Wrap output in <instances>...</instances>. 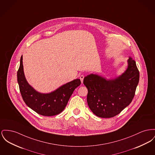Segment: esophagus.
I'll list each match as a JSON object with an SVG mask.
<instances>
[{
    "label": "esophagus",
    "instance_id": "1",
    "mask_svg": "<svg viewBox=\"0 0 155 155\" xmlns=\"http://www.w3.org/2000/svg\"><path fill=\"white\" fill-rule=\"evenodd\" d=\"M80 80H81V83H83V80H84V75H80Z\"/></svg>",
    "mask_w": 155,
    "mask_h": 155
}]
</instances>
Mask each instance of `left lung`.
I'll use <instances>...</instances> for the list:
<instances>
[{"label":"left lung","instance_id":"left-lung-1","mask_svg":"<svg viewBox=\"0 0 155 155\" xmlns=\"http://www.w3.org/2000/svg\"><path fill=\"white\" fill-rule=\"evenodd\" d=\"M127 69L118 77L107 80L91 74L84 78L88 89L87 103L92 112L101 118H112L119 114L133 100L139 80L135 61L130 57Z\"/></svg>","mask_w":155,"mask_h":155}]
</instances>
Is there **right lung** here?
I'll list each match as a JSON object with an SVG mask.
<instances>
[{
	"label": "right lung",
	"mask_w": 155,
	"mask_h": 155,
	"mask_svg": "<svg viewBox=\"0 0 155 155\" xmlns=\"http://www.w3.org/2000/svg\"><path fill=\"white\" fill-rule=\"evenodd\" d=\"M17 76L20 91L26 104L37 114L47 117L61 113L65 108L73 91L81 84L80 79H75L51 92H38L28 84L25 78L22 55Z\"/></svg>",
	"instance_id": "right-lung-1"
}]
</instances>
